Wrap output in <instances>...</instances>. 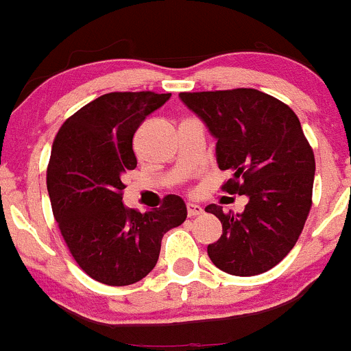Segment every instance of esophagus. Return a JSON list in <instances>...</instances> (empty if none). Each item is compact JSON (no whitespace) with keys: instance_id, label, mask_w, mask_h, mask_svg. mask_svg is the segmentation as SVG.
<instances>
[{"instance_id":"obj_1","label":"esophagus","mask_w":351,"mask_h":351,"mask_svg":"<svg viewBox=\"0 0 351 351\" xmlns=\"http://www.w3.org/2000/svg\"><path fill=\"white\" fill-rule=\"evenodd\" d=\"M186 212H189V217H197V215L204 214V208L198 204H192L190 202V204H186Z\"/></svg>"}]
</instances>
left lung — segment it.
<instances>
[{
    "instance_id": "1",
    "label": "left lung",
    "mask_w": 351,
    "mask_h": 351,
    "mask_svg": "<svg viewBox=\"0 0 351 351\" xmlns=\"http://www.w3.org/2000/svg\"><path fill=\"white\" fill-rule=\"evenodd\" d=\"M180 100L205 123L221 169L232 171L222 189L247 197L241 214H224L222 236L207 246L219 270L238 277L268 271L290 253L313 204L314 153L292 108L277 98L238 88L180 93Z\"/></svg>"
}]
</instances>
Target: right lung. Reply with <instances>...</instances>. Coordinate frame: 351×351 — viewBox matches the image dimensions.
Here are the masks:
<instances>
[{"label": "right lung", "instance_id": "add662e5", "mask_svg": "<svg viewBox=\"0 0 351 351\" xmlns=\"http://www.w3.org/2000/svg\"><path fill=\"white\" fill-rule=\"evenodd\" d=\"M171 93H107L62 123L52 144L47 190L76 263L97 282L122 287L156 267L161 239L186 219L182 197L141 214L123 205L122 176L137 166L132 139Z\"/></svg>", "mask_w": 351, "mask_h": 351}]
</instances>
